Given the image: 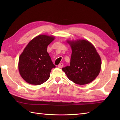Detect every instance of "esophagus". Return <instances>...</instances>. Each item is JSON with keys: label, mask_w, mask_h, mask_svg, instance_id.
Returning a JSON list of instances; mask_svg holds the SVG:
<instances>
[{"label": "esophagus", "mask_w": 120, "mask_h": 120, "mask_svg": "<svg viewBox=\"0 0 120 120\" xmlns=\"http://www.w3.org/2000/svg\"><path fill=\"white\" fill-rule=\"evenodd\" d=\"M63 63H60V64L58 65V68H62L63 67Z\"/></svg>", "instance_id": "esophagus-1"}]
</instances>
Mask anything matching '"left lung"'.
Instances as JSON below:
<instances>
[{
    "label": "left lung",
    "mask_w": 120,
    "mask_h": 120,
    "mask_svg": "<svg viewBox=\"0 0 120 120\" xmlns=\"http://www.w3.org/2000/svg\"><path fill=\"white\" fill-rule=\"evenodd\" d=\"M72 48L70 65L62 68L67 77L75 83L84 85L90 83L101 70L100 56L94 45L88 40H67Z\"/></svg>",
    "instance_id": "left-lung-1"
}]
</instances>
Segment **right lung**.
I'll return each mask as SVG.
<instances>
[{"mask_svg":"<svg viewBox=\"0 0 120 120\" xmlns=\"http://www.w3.org/2000/svg\"><path fill=\"white\" fill-rule=\"evenodd\" d=\"M55 37L41 34L29 42L19 57V70L22 79L34 85H41L50 77L55 65L47 52Z\"/></svg>","mask_w":120,"mask_h":120,"instance_id":"right-lung-1","label":"right lung"}]
</instances>
